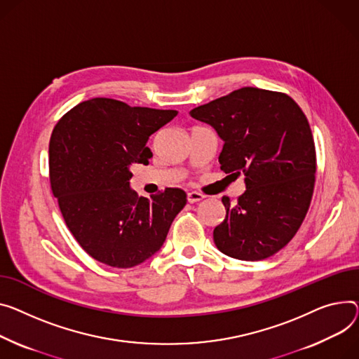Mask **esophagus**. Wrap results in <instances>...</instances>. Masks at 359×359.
Here are the masks:
<instances>
[{
  "instance_id": "34e87169",
  "label": "esophagus",
  "mask_w": 359,
  "mask_h": 359,
  "mask_svg": "<svg viewBox=\"0 0 359 359\" xmlns=\"http://www.w3.org/2000/svg\"><path fill=\"white\" fill-rule=\"evenodd\" d=\"M202 199H205V196L199 192H189L187 194V202L189 203H196V202H201Z\"/></svg>"
}]
</instances>
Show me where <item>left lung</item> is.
I'll return each instance as SVG.
<instances>
[{"label": "left lung", "mask_w": 359, "mask_h": 359, "mask_svg": "<svg viewBox=\"0 0 359 359\" xmlns=\"http://www.w3.org/2000/svg\"><path fill=\"white\" fill-rule=\"evenodd\" d=\"M215 128L221 170L245 176V192L213 229L228 257L258 261L280 251L300 228L312 201L316 149L300 107L281 92L245 86L189 112Z\"/></svg>", "instance_id": "obj_1"}]
</instances>
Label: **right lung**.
I'll return each instance as SVG.
<instances>
[{
	"instance_id": "1",
	"label": "right lung",
	"mask_w": 359,
	"mask_h": 359,
	"mask_svg": "<svg viewBox=\"0 0 359 359\" xmlns=\"http://www.w3.org/2000/svg\"><path fill=\"white\" fill-rule=\"evenodd\" d=\"M176 115L175 109L92 98L66 112L52 133L53 195L72 235L102 264L130 269L144 262L161 248L186 205L177 187L150 198L130 187L131 165L153 157L150 135Z\"/></svg>"
}]
</instances>
